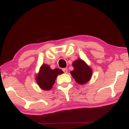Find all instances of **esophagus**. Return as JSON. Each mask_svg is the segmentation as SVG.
<instances>
[{"mask_svg":"<svg viewBox=\"0 0 129 129\" xmlns=\"http://www.w3.org/2000/svg\"><path fill=\"white\" fill-rule=\"evenodd\" d=\"M62 70H63V72H64L65 73H67V72H68V70L67 69H63Z\"/></svg>","mask_w":129,"mask_h":129,"instance_id":"34e87169","label":"esophagus"}]
</instances>
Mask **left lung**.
<instances>
[{
    "mask_svg": "<svg viewBox=\"0 0 129 129\" xmlns=\"http://www.w3.org/2000/svg\"><path fill=\"white\" fill-rule=\"evenodd\" d=\"M74 67L70 73L77 83L79 84H86L91 79L92 75V70L84 60L78 59L73 62Z\"/></svg>",
    "mask_w": 129,
    "mask_h": 129,
    "instance_id": "left-lung-1",
    "label": "left lung"
}]
</instances>
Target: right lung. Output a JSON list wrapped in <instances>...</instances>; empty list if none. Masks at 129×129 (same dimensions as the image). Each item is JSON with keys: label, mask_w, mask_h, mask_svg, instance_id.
<instances>
[{"label": "right lung", "mask_w": 129, "mask_h": 129, "mask_svg": "<svg viewBox=\"0 0 129 129\" xmlns=\"http://www.w3.org/2000/svg\"><path fill=\"white\" fill-rule=\"evenodd\" d=\"M63 73V71L59 69H51L47 64H42L39 73L37 75L36 80L40 88L44 90L51 89L55 82L57 75Z\"/></svg>", "instance_id": "obj_1"}]
</instances>
